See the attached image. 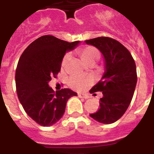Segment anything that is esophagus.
Masks as SVG:
<instances>
[{
    "label": "esophagus",
    "instance_id": "obj_1",
    "mask_svg": "<svg viewBox=\"0 0 154 154\" xmlns=\"http://www.w3.org/2000/svg\"><path fill=\"white\" fill-rule=\"evenodd\" d=\"M78 96L79 98H83V99H89V96L87 94H78Z\"/></svg>",
    "mask_w": 154,
    "mask_h": 154
}]
</instances>
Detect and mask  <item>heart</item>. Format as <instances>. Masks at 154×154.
<instances>
[{"label": "heart", "mask_w": 154, "mask_h": 154, "mask_svg": "<svg viewBox=\"0 0 154 154\" xmlns=\"http://www.w3.org/2000/svg\"><path fill=\"white\" fill-rule=\"evenodd\" d=\"M77 52L82 60L89 65H93L100 58V52L96 48L93 46L88 45L82 47L77 50ZM69 59H70V55L66 54L62 60V63H61L62 69H64L66 66ZM92 82H93V80L92 78L82 75H72L68 80L69 86L79 91L85 89Z\"/></svg>", "instance_id": "heart-1"}]
</instances>
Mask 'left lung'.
I'll use <instances>...</instances> for the list:
<instances>
[{
    "mask_svg": "<svg viewBox=\"0 0 154 154\" xmlns=\"http://www.w3.org/2000/svg\"><path fill=\"white\" fill-rule=\"evenodd\" d=\"M103 54L105 72L100 81L90 90L103 92L97 112L90 114L95 120L104 124L115 123L125 113L133 99L137 82L134 59L120 42L108 37L85 41Z\"/></svg>",
    "mask_w": 154,
    "mask_h": 154,
    "instance_id": "8db88e82",
    "label": "left lung"
}]
</instances>
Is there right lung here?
Returning a JSON list of instances; mask_svg holds the SVG:
<instances>
[{
	"label": "right lung",
	"mask_w": 154,
	"mask_h": 154,
	"mask_svg": "<svg viewBox=\"0 0 154 154\" xmlns=\"http://www.w3.org/2000/svg\"><path fill=\"white\" fill-rule=\"evenodd\" d=\"M79 42L44 35L31 43L19 58L15 72L17 97L26 113L41 126L56 123L64 115L69 98L77 96L69 89L55 92L48 82L60 72L65 52Z\"/></svg>",
	"instance_id": "add662e5"
}]
</instances>
